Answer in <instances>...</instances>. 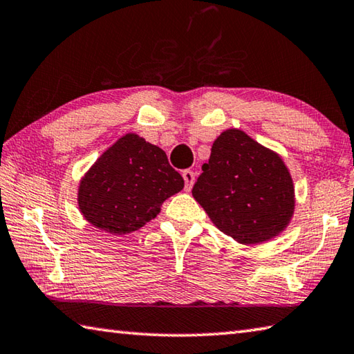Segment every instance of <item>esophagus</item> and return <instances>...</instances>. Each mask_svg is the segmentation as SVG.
Instances as JSON below:
<instances>
[{
	"label": "esophagus",
	"mask_w": 354,
	"mask_h": 354,
	"mask_svg": "<svg viewBox=\"0 0 354 354\" xmlns=\"http://www.w3.org/2000/svg\"><path fill=\"white\" fill-rule=\"evenodd\" d=\"M183 178H184V183H185V190H190L192 185L195 183V173L192 170H184L183 171Z\"/></svg>",
	"instance_id": "1"
}]
</instances>
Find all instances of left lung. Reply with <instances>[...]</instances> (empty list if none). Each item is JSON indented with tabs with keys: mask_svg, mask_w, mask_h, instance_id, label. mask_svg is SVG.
Listing matches in <instances>:
<instances>
[{
	"mask_svg": "<svg viewBox=\"0 0 354 354\" xmlns=\"http://www.w3.org/2000/svg\"><path fill=\"white\" fill-rule=\"evenodd\" d=\"M201 169L192 195L236 243H266L291 223L295 194L283 158L244 131H223Z\"/></svg>",
	"mask_w": 354,
	"mask_h": 354,
	"instance_id": "1",
	"label": "left lung"
}]
</instances>
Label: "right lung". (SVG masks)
Instances as JSON below:
<instances>
[{
  "instance_id": "add662e5",
  "label": "right lung",
  "mask_w": 354,
  "mask_h": 354,
  "mask_svg": "<svg viewBox=\"0 0 354 354\" xmlns=\"http://www.w3.org/2000/svg\"><path fill=\"white\" fill-rule=\"evenodd\" d=\"M183 189L184 179L165 151L127 133L82 176L77 205L95 229L125 235L153 220L165 199Z\"/></svg>"
}]
</instances>
